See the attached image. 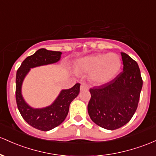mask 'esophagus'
Returning a JSON list of instances; mask_svg holds the SVG:
<instances>
[{"mask_svg": "<svg viewBox=\"0 0 156 156\" xmlns=\"http://www.w3.org/2000/svg\"><path fill=\"white\" fill-rule=\"evenodd\" d=\"M89 86L86 83H82L81 85V90H88Z\"/></svg>", "mask_w": 156, "mask_h": 156, "instance_id": "esophagus-1", "label": "esophagus"}]
</instances>
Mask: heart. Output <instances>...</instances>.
<instances>
[{"mask_svg": "<svg viewBox=\"0 0 156 156\" xmlns=\"http://www.w3.org/2000/svg\"><path fill=\"white\" fill-rule=\"evenodd\" d=\"M121 58L115 53L95 54L79 60L75 71L80 74L90 75V79L95 85H104L111 81L119 73Z\"/></svg>", "mask_w": 156, "mask_h": 156, "instance_id": "b5f03b06", "label": "heart"}]
</instances>
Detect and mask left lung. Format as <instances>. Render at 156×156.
<instances>
[{"label":"left lung","instance_id":"left-lung-1","mask_svg":"<svg viewBox=\"0 0 156 156\" xmlns=\"http://www.w3.org/2000/svg\"><path fill=\"white\" fill-rule=\"evenodd\" d=\"M123 72L107 83L91 88L87 109L95 124L114 130L127 124L136 112L143 81L136 61L121 52Z\"/></svg>","mask_w":156,"mask_h":156}]
</instances>
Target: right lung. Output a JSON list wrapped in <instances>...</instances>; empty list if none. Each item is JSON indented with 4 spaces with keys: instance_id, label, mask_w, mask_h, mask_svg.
Wrapping results in <instances>:
<instances>
[{
    "instance_id": "add662e5",
    "label": "right lung",
    "mask_w": 156,
    "mask_h": 156,
    "mask_svg": "<svg viewBox=\"0 0 156 156\" xmlns=\"http://www.w3.org/2000/svg\"><path fill=\"white\" fill-rule=\"evenodd\" d=\"M61 55V52L40 49L27 57L17 71L15 96L18 110L30 126L39 130H51L64 121L69 112L70 104L79 94L80 83L68 90H62L52 104L42 108H34L26 102L22 95V85L32 68L57 63Z\"/></svg>"
}]
</instances>
